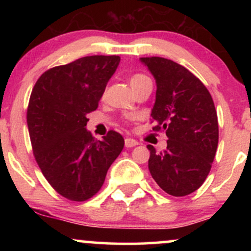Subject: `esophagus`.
Wrapping results in <instances>:
<instances>
[{"label": "esophagus", "instance_id": "1", "mask_svg": "<svg viewBox=\"0 0 251 251\" xmlns=\"http://www.w3.org/2000/svg\"><path fill=\"white\" fill-rule=\"evenodd\" d=\"M137 140L133 139V138H126L125 139V146L126 148H133V146H137L138 145Z\"/></svg>", "mask_w": 251, "mask_h": 251}]
</instances>
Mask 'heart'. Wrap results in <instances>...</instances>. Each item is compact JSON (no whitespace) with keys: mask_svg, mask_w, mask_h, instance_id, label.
Segmentation results:
<instances>
[{"mask_svg":"<svg viewBox=\"0 0 251 251\" xmlns=\"http://www.w3.org/2000/svg\"><path fill=\"white\" fill-rule=\"evenodd\" d=\"M144 77H146L145 75H142V74H135V75H133L131 77V80H129V83L131 82H135V81H139V80L144 79Z\"/></svg>","mask_w":251,"mask_h":251,"instance_id":"b5f03b06","label":"heart"}]
</instances>
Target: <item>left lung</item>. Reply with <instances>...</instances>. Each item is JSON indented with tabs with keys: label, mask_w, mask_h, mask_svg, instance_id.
<instances>
[{
	"label": "left lung",
	"mask_w": 251,
	"mask_h": 251,
	"mask_svg": "<svg viewBox=\"0 0 251 251\" xmlns=\"http://www.w3.org/2000/svg\"><path fill=\"white\" fill-rule=\"evenodd\" d=\"M155 80L151 117L153 131L164 129L168 148L150 150L149 170L166 194L181 197L208 177L218 145L217 113L209 91L179 63L164 57H140Z\"/></svg>",
	"instance_id": "1"
}]
</instances>
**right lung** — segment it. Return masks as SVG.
Here are the masks:
<instances>
[{
    "label": "right lung",
    "instance_id": "obj_1",
    "mask_svg": "<svg viewBox=\"0 0 251 251\" xmlns=\"http://www.w3.org/2000/svg\"><path fill=\"white\" fill-rule=\"evenodd\" d=\"M117 55H93L50 68L39 77L29 99L27 124L43 176L65 198L82 201L101 189L124 138L109 131L102 140L86 129L119 66Z\"/></svg>",
    "mask_w": 251,
    "mask_h": 251
}]
</instances>
